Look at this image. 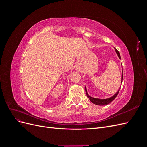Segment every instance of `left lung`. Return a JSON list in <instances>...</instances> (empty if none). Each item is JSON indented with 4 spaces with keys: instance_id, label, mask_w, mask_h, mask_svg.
I'll return each instance as SVG.
<instances>
[{
    "instance_id": "1",
    "label": "left lung",
    "mask_w": 147,
    "mask_h": 147,
    "mask_svg": "<svg viewBox=\"0 0 147 147\" xmlns=\"http://www.w3.org/2000/svg\"><path fill=\"white\" fill-rule=\"evenodd\" d=\"M115 48V52H116L118 57H119V59H121V56H120V54H119V51L115 48ZM122 82H123V73H122V77H121V83H122ZM120 88H121V86H120ZM120 88H119V90H118V91L116 93H115V94L113 96H112V97H109V98H107V99L95 98V97H92L90 96V95L88 94V91H87V89H86V86H85V91H86V93L87 97H88L89 99H90V100L92 102V103L96 105H107V104H110V102H112L115 98H116L118 94V92L119 91Z\"/></svg>"
}]
</instances>
